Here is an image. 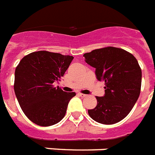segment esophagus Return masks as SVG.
<instances>
[{
    "mask_svg": "<svg viewBox=\"0 0 155 155\" xmlns=\"http://www.w3.org/2000/svg\"><path fill=\"white\" fill-rule=\"evenodd\" d=\"M78 94H79V96H80V97H86V96H87V95L85 94H81V93H79Z\"/></svg>",
    "mask_w": 155,
    "mask_h": 155,
    "instance_id": "34e87169",
    "label": "esophagus"
}]
</instances>
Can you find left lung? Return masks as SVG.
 Returning <instances> with one entry per match:
<instances>
[{
  "instance_id": "1",
  "label": "left lung",
  "mask_w": 155,
  "mask_h": 155,
  "mask_svg": "<svg viewBox=\"0 0 155 155\" xmlns=\"http://www.w3.org/2000/svg\"><path fill=\"white\" fill-rule=\"evenodd\" d=\"M85 62L95 68L98 81H105V94L96 97L97 104L88 114L95 122L111 125L122 121L138 100L142 70L131 54L119 48L106 47L83 55Z\"/></svg>"
}]
</instances>
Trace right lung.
<instances>
[{
	"label": "right lung",
	"instance_id": "1",
	"mask_svg": "<svg viewBox=\"0 0 155 155\" xmlns=\"http://www.w3.org/2000/svg\"><path fill=\"white\" fill-rule=\"evenodd\" d=\"M74 57L48 51L33 52L22 58L15 70L14 91L28 119L49 127L65 117L74 92L54 87L61 80Z\"/></svg>",
	"mask_w": 155,
	"mask_h": 155
}]
</instances>
